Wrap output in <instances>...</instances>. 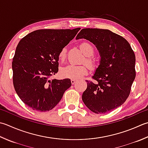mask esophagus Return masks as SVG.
Listing matches in <instances>:
<instances>
[{"mask_svg":"<svg viewBox=\"0 0 148 148\" xmlns=\"http://www.w3.org/2000/svg\"><path fill=\"white\" fill-rule=\"evenodd\" d=\"M76 82V80L73 79H71V83L72 84V85H74V84H75V83Z\"/></svg>","mask_w":148,"mask_h":148,"instance_id":"obj_1","label":"esophagus"}]
</instances>
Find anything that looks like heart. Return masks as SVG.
Returning a JSON list of instances; mask_svg holds the SVG:
<instances>
[{"label":"heart","instance_id":"obj_1","mask_svg":"<svg viewBox=\"0 0 148 148\" xmlns=\"http://www.w3.org/2000/svg\"><path fill=\"white\" fill-rule=\"evenodd\" d=\"M79 47L82 51L83 54L85 55V60H84L88 67L91 69H94L97 66L96 60L92 56L94 54V47L90 43L88 42H83L80 43ZM66 56V49L63 48L60 51L58 54L59 60L63 61ZM60 74L63 77L71 78L73 79H79L80 77L88 74V68L85 65H69L62 69Z\"/></svg>","mask_w":148,"mask_h":148}]
</instances>
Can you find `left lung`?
<instances>
[{
  "instance_id": "8db88e82",
  "label": "left lung",
  "mask_w": 148,
  "mask_h": 148,
  "mask_svg": "<svg viewBox=\"0 0 148 148\" xmlns=\"http://www.w3.org/2000/svg\"><path fill=\"white\" fill-rule=\"evenodd\" d=\"M85 38L96 46L101 57L92 76L86 80L82 95L85 105L95 114H105L118 108L128 97L135 78V55L130 43L108 29H83L76 39Z\"/></svg>"
}]
</instances>
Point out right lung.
<instances>
[{"instance_id":"obj_1","label":"right lung","mask_w":148,"mask_h":148,"mask_svg":"<svg viewBox=\"0 0 148 148\" xmlns=\"http://www.w3.org/2000/svg\"><path fill=\"white\" fill-rule=\"evenodd\" d=\"M74 29H39L20 40L12 62L14 90L34 110L49 111L71 86V79H51L58 71L60 51L76 35Z\"/></svg>"}]
</instances>
